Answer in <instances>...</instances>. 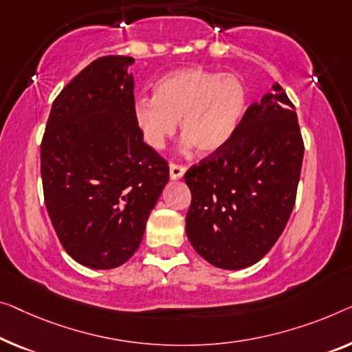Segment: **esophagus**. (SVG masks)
<instances>
[{
	"label": "esophagus",
	"mask_w": 352,
	"mask_h": 352,
	"mask_svg": "<svg viewBox=\"0 0 352 352\" xmlns=\"http://www.w3.org/2000/svg\"><path fill=\"white\" fill-rule=\"evenodd\" d=\"M169 170H170L172 180H180V178H183V175H185L186 167L182 166V164H175V162H170Z\"/></svg>",
	"instance_id": "obj_1"
}]
</instances>
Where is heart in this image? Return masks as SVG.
Segmentation results:
<instances>
[{"instance_id":"b5f03b06","label":"heart","mask_w":352,"mask_h":352,"mask_svg":"<svg viewBox=\"0 0 352 352\" xmlns=\"http://www.w3.org/2000/svg\"><path fill=\"white\" fill-rule=\"evenodd\" d=\"M245 83L237 76L190 67L161 77L153 99L134 102V122L151 148L160 150L177 131L199 155L221 150L237 131L246 109Z\"/></svg>"}]
</instances>
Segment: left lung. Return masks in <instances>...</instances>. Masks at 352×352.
Segmentation results:
<instances>
[{"label": "left lung", "mask_w": 352, "mask_h": 352, "mask_svg": "<svg viewBox=\"0 0 352 352\" xmlns=\"http://www.w3.org/2000/svg\"><path fill=\"white\" fill-rule=\"evenodd\" d=\"M246 109L232 139L186 170V235L219 269L250 267L269 253L289 219L303 160L296 107L283 91Z\"/></svg>", "instance_id": "left-lung-1"}]
</instances>
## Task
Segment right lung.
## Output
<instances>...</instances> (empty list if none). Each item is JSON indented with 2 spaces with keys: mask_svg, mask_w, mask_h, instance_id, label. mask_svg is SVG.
Returning a JSON list of instances; mask_svg holds the SVG:
<instances>
[{
  "mask_svg": "<svg viewBox=\"0 0 352 352\" xmlns=\"http://www.w3.org/2000/svg\"><path fill=\"white\" fill-rule=\"evenodd\" d=\"M134 58L109 55L72 78L52 104L41 177L63 248L90 269L124 264L169 182L167 161L134 122Z\"/></svg>",
  "mask_w": 352,
  "mask_h": 352,
  "instance_id": "add662e5",
  "label": "right lung"
}]
</instances>
